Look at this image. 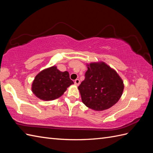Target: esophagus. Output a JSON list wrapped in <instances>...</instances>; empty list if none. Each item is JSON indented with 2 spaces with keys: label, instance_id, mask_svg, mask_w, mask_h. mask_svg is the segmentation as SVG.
<instances>
[{
  "label": "esophagus",
  "instance_id": "34e87169",
  "mask_svg": "<svg viewBox=\"0 0 153 153\" xmlns=\"http://www.w3.org/2000/svg\"><path fill=\"white\" fill-rule=\"evenodd\" d=\"M74 84H75L76 86H79L80 84V80L79 79H76L74 80Z\"/></svg>",
  "mask_w": 153,
  "mask_h": 153
}]
</instances>
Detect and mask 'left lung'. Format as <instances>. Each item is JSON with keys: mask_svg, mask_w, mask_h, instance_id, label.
Segmentation results:
<instances>
[{"mask_svg": "<svg viewBox=\"0 0 153 153\" xmlns=\"http://www.w3.org/2000/svg\"><path fill=\"white\" fill-rule=\"evenodd\" d=\"M85 79L78 87L82 103L96 111H103L117 103L123 94V81L104 62L88 65Z\"/></svg>", "mask_w": 153, "mask_h": 153, "instance_id": "left-lung-1", "label": "left lung"}]
</instances>
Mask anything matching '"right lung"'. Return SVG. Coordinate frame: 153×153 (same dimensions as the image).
<instances>
[{"label":"right lung","mask_w":153,"mask_h":153,"mask_svg":"<svg viewBox=\"0 0 153 153\" xmlns=\"http://www.w3.org/2000/svg\"><path fill=\"white\" fill-rule=\"evenodd\" d=\"M73 84L67 71L62 72L53 66L43 70L35 76L32 91L40 100H53L62 96L67 88Z\"/></svg>","instance_id":"right-lung-1"}]
</instances>
